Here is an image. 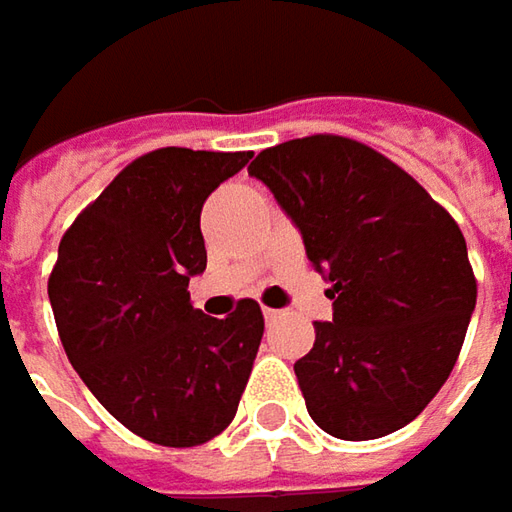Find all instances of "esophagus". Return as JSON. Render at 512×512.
<instances>
[{
	"mask_svg": "<svg viewBox=\"0 0 512 512\" xmlns=\"http://www.w3.org/2000/svg\"><path fill=\"white\" fill-rule=\"evenodd\" d=\"M263 318H266V321H275V318H280V309H269V306H263Z\"/></svg>",
	"mask_w": 512,
	"mask_h": 512,
	"instance_id": "esophagus-1",
	"label": "esophagus"
}]
</instances>
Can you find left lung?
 <instances>
[{
    "label": "left lung",
    "instance_id": "left-lung-1",
    "mask_svg": "<svg viewBox=\"0 0 512 512\" xmlns=\"http://www.w3.org/2000/svg\"><path fill=\"white\" fill-rule=\"evenodd\" d=\"M263 180L326 275L332 321L295 364L323 433L369 441L410 424L456 367L476 309L458 223L375 148L312 134L260 151Z\"/></svg>",
    "mask_w": 512,
    "mask_h": 512
}]
</instances>
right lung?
<instances>
[{"instance_id": "right-lung-1", "label": "right lung", "mask_w": 512, "mask_h": 512, "mask_svg": "<svg viewBox=\"0 0 512 512\" xmlns=\"http://www.w3.org/2000/svg\"><path fill=\"white\" fill-rule=\"evenodd\" d=\"M249 157L174 145L137 157L62 234L48 278L59 341L85 387L163 447H197L232 424L263 338L252 298L229 318L189 300V278L206 269L203 203Z\"/></svg>"}]
</instances>
